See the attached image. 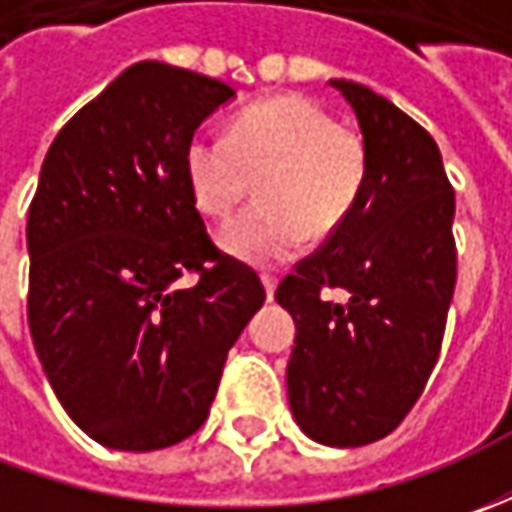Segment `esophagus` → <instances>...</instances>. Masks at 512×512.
Wrapping results in <instances>:
<instances>
[{
	"label": "esophagus",
	"instance_id": "1",
	"mask_svg": "<svg viewBox=\"0 0 512 512\" xmlns=\"http://www.w3.org/2000/svg\"><path fill=\"white\" fill-rule=\"evenodd\" d=\"M262 282H265L267 302H270V299H273V290H276V276H262Z\"/></svg>",
	"mask_w": 512,
	"mask_h": 512
}]
</instances>
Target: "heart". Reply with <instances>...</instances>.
I'll return each mask as SVG.
<instances>
[{
	"label": "heart",
	"instance_id": "b5f03b06",
	"mask_svg": "<svg viewBox=\"0 0 512 512\" xmlns=\"http://www.w3.org/2000/svg\"><path fill=\"white\" fill-rule=\"evenodd\" d=\"M196 207L230 216L253 193L262 202L222 227V247L253 265H279L342 225L367 176L364 136L305 96H276L242 110L230 136L196 133L185 150Z\"/></svg>",
	"mask_w": 512,
	"mask_h": 512
}]
</instances>
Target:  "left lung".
Returning <instances> with one entry per match:
<instances>
[{"mask_svg":"<svg viewBox=\"0 0 512 512\" xmlns=\"http://www.w3.org/2000/svg\"><path fill=\"white\" fill-rule=\"evenodd\" d=\"M359 119L367 176L350 216L279 282L296 322L287 396L313 442L362 447L422 396L456 287V193L433 136L359 82L330 79ZM344 289L327 303L321 290Z\"/></svg>","mask_w":512,"mask_h":512,"instance_id":"left-lung-1","label":"left lung"}]
</instances>
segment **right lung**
<instances>
[{
	"instance_id": "right-lung-1",
	"label": "right lung",
	"mask_w": 512,
	"mask_h": 512,
	"mask_svg": "<svg viewBox=\"0 0 512 512\" xmlns=\"http://www.w3.org/2000/svg\"><path fill=\"white\" fill-rule=\"evenodd\" d=\"M233 88L136 62L56 133L28 210V325L56 399L90 439L148 453L205 424L227 350L265 305L213 245L185 150ZM185 272L197 285L185 288Z\"/></svg>"
}]
</instances>
